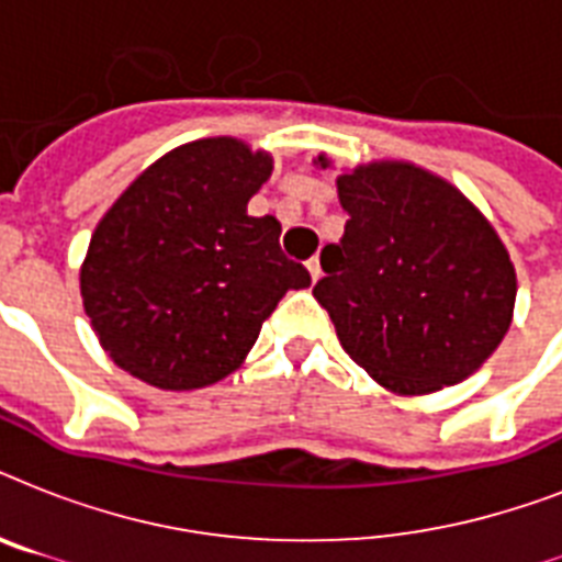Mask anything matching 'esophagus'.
Wrapping results in <instances>:
<instances>
[{
	"label": "esophagus",
	"instance_id": "34e87169",
	"mask_svg": "<svg viewBox=\"0 0 562 562\" xmlns=\"http://www.w3.org/2000/svg\"><path fill=\"white\" fill-rule=\"evenodd\" d=\"M306 268H308V273H312V282L321 280V259H317V256H312V259H308Z\"/></svg>",
	"mask_w": 562,
	"mask_h": 562
}]
</instances>
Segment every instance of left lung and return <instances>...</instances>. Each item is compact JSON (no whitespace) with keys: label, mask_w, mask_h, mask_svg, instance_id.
I'll use <instances>...</instances> for the list:
<instances>
[{"label":"left lung","mask_w":562,"mask_h":562,"mask_svg":"<svg viewBox=\"0 0 562 562\" xmlns=\"http://www.w3.org/2000/svg\"><path fill=\"white\" fill-rule=\"evenodd\" d=\"M321 169L333 160L321 154ZM350 215L321 254L315 300L370 379L400 396L463 382L514 321L516 268L484 212L449 180L405 160L338 175Z\"/></svg>","instance_id":"8db88e82"}]
</instances>
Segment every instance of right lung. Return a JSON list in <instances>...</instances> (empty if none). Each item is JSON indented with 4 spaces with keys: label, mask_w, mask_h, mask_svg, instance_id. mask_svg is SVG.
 <instances>
[{
    "label": "right lung",
    "mask_w": 562,
    "mask_h": 562,
    "mask_svg": "<svg viewBox=\"0 0 562 562\" xmlns=\"http://www.w3.org/2000/svg\"><path fill=\"white\" fill-rule=\"evenodd\" d=\"M273 157L236 136L162 154L90 238L81 300L113 364L160 391L221 382L247 359L285 291L308 289L280 221L247 215Z\"/></svg>",
    "instance_id": "obj_1"
}]
</instances>
